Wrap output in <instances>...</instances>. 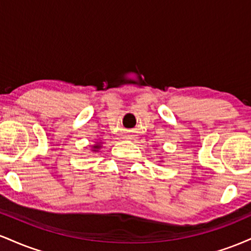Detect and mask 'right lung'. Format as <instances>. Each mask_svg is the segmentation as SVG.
Wrapping results in <instances>:
<instances>
[{
    "label": "right lung",
    "instance_id": "1",
    "mask_svg": "<svg viewBox=\"0 0 251 251\" xmlns=\"http://www.w3.org/2000/svg\"><path fill=\"white\" fill-rule=\"evenodd\" d=\"M98 149H100V144H96V145L93 146V150H92V151L96 152V151H98Z\"/></svg>",
    "mask_w": 251,
    "mask_h": 251
}]
</instances>
